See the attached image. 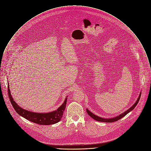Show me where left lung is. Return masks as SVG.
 Returning a JSON list of instances; mask_svg holds the SVG:
<instances>
[{
    "label": "left lung",
    "mask_w": 151,
    "mask_h": 151,
    "mask_svg": "<svg viewBox=\"0 0 151 151\" xmlns=\"http://www.w3.org/2000/svg\"><path fill=\"white\" fill-rule=\"evenodd\" d=\"M141 92H140L137 101L135 102V104L131 108H129L128 110H127L126 111H125L123 113H122L120 115H119V116H117L116 117H112V118H103V117H99V116L95 115V114H93L91 111H90L88 109H86V112L89 114V116H91L92 119H93L94 120H96L98 122H105V123H111V122H116V121L121 119L123 117H124L126 114H127L129 112H130L131 111H132L135 108V107L137 105V104H138V102L139 101V99H140V97H141Z\"/></svg>",
    "instance_id": "1"
}]
</instances>
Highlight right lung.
I'll return each mask as SVG.
<instances>
[{"label":"right lung","instance_id":"right-lung-1","mask_svg":"<svg viewBox=\"0 0 151 151\" xmlns=\"http://www.w3.org/2000/svg\"><path fill=\"white\" fill-rule=\"evenodd\" d=\"M8 95L13 107L19 114H20L22 117L30 122L40 125L54 124L60 122V120L62 118L65 108L66 106V102L67 99V96L63 104L59 108H58L56 110L49 113H36L28 111L27 110H25L16 104V102L14 101L11 95L9 83Z\"/></svg>","mask_w":151,"mask_h":151}]
</instances>
